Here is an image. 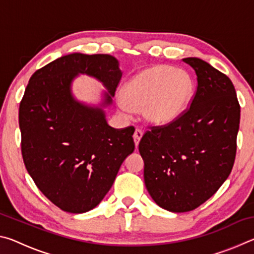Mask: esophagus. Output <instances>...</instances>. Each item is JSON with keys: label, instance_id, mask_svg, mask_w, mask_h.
<instances>
[{"label": "esophagus", "instance_id": "34e87169", "mask_svg": "<svg viewBox=\"0 0 254 254\" xmlns=\"http://www.w3.org/2000/svg\"><path fill=\"white\" fill-rule=\"evenodd\" d=\"M142 135H143V131L140 130V128H136V130L134 131V134H133V140H134L135 147H137V144H139Z\"/></svg>", "mask_w": 254, "mask_h": 254}]
</instances>
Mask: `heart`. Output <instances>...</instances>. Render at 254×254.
Segmentation results:
<instances>
[{
	"label": "heart",
	"mask_w": 254,
	"mask_h": 254,
	"mask_svg": "<svg viewBox=\"0 0 254 254\" xmlns=\"http://www.w3.org/2000/svg\"><path fill=\"white\" fill-rule=\"evenodd\" d=\"M195 93L194 80L188 72L166 65L147 68L124 85L118 110L126 118L132 109H143L145 121L154 126L174 123L186 113Z\"/></svg>",
	"instance_id": "heart-1"
}]
</instances>
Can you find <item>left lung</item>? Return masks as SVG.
Listing matches in <instances>:
<instances>
[{
  "mask_svg": "<svg viewBox=\"0 0 254 254\" xmlns=\"http://www.w3.org/2000/svg\"><path fill=\"white\" fill-rule=\"evenodd\" d=\"M197 91L182 118L152 127L139 143L144 184L163 209L189 212L210 198L233 168L240 104L231 79L199 58L183 59Z\"/></svg>",
  "mask_w": 254,
  "mask_h": 254,
  "instance_id": "obj_1",
  "label": "left lung"
}]
</instances>
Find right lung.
Segmentation results:
<instances>
[{"label":"right lung","mask_w":254,"mask_h":254,"mask_svg":"<svg viewBox=\"0 0 254 254\" xmlns=\"http://www.w3.org/2000/svg\"><path fill=\"white\" fill-rule=\"evenodd\" d=\"M79 73L105 85L101 107L72 95V80ZM121 77L113 56L75 53L38 69L25 88L19 109L25 168L42 194L65 212L96 207L134 150V127H110L103 109L112 104Z\"/></svg>","instance_id":"add662e5"}]
</instances>
